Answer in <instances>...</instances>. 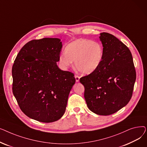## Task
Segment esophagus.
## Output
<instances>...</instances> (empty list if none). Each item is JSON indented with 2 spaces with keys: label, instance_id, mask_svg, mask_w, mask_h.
<instances>
[{
  "label": "esophagus",
  "instance_id": "obj_1",
  "mask_svg": "<svg viewBox=\"0 0 147 147\" xmlns=\"http://www.w3.org/2000/svg\"><path fill=\"white\" fill-rule=\"evenodd\" d=\"M75 79H76V82H79V80H80V77L78 75H75Z\"/></svg>",
  "mask_w": 147,
  "mask_h": 147
}]
</instances>
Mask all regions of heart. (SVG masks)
Returning a JSON list of instances; mask_svg holds the SVG:
<instances>
[{
	"label": "heart",
	"instance_id": "obj_1",
	"mask_svg": "<svg viewBox=\"0 0 147 147\" xmlns=\"http://www.w3.org/2000/svg\"><path fill=\"white\" fill-rule=\"evenodd\" d=\"M104 56L101 44L88 39H78L69 43L65 53L61 54L59 62L64 68L70 67L75 61L79 71L88 74L95 71L101 65Z\"/></svg>",
	"mask_w": 147,
	"mask_h": 147
}]
</instances>
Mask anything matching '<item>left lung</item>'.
Segmentation results:
<instances>
[{"label": "left lung", "mask_w": 147, "mask_h": 147, "mask_svg": "<svg viewBox=\"0 0 147 147\" xmlns=\"http://www.w3.org/2000/svg\"><path fill=\"white\" fill-rule=\"evenodd\" d=\"M104 56L99 67L80 82L89 109L102 115H111L126 105L132 96L136 71L132 53L114 36L101 33Z\"/></svg>", "instance_id": "1"}]
</instances>
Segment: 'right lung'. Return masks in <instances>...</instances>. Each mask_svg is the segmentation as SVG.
Segmentation results:
<instances>
[{
  "instance_id": "obj_1",
  "label": "right lung",
  "mask_w": 147,
  "mask_h": 147,
  "mask_svg": "<svg viewBox=\"0 0 147 147\" xmlns=\"http://www.w3.org/2000/svg\"><path fill=\"white\" fill-rule=\"evenodd\" d=\"M62 42L58 38L32 40L21 48L14 61L12 92L21 111L43 123L64 115L76 82L74 74L58 68Z\"/></svg>"
}]
</instances>
